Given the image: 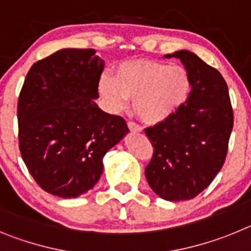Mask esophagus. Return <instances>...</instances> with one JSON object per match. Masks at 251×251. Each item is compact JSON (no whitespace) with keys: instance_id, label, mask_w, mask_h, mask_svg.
Wrapping results in <instances>:
<instances>
[{"instance_id":"1","label":"esophagus","mask_w":251,"mask_h":251,"mask_svg":"<svg viewBox=\"0 0 251 251\" xmlns=\"http://www.w3.org/2000/svg\"><path fill=\"white\" fill-rule=\"evenodd\" d=\"M127 126H128V128H129V130H132V132H137V133L142 132V128L139 127L138 124L134 123V122H128Z\"/></svg>"}]
</instances>
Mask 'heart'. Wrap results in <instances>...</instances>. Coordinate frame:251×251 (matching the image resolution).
<instances>
[{
  "mask_svg": "<svg viewBox=\"0 0 251 251\" xmlns=\"http://www.w3.org/2000/svg\"><path fill=\"white\" fill-rule=\"evenodd\" d=\"M98 92L109 112H121L127 106L128 99H133V113L143 123L158 124L186 103L191 79L185 66L178 64L136 60L121 64L114 76L101 75Z\"/></svg>",
  "mask_w": 251,
  "mask_h": 251,
  "instance_id": "b5f03b06",
  "label": "heart"
}]
</instances>
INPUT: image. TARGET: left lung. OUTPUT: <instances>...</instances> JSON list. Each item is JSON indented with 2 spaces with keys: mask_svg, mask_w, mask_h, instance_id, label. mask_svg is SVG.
Returning <instances> with one entry per match:
<instances>
[{
  "mask_svg": "<svg viewBox=\"0 0 251 251\" xmlns=\"http://www.w3.org/2000/svg\"><path fill=\"white\" fill-rule=\"evenodd\" d=\"M165 57L181 60L191 92L171 118L145 129L153 147L146 178L163 200H191L223 167L234 114L226 81L216 69L187 50Z\"/></svg>",
  "mask_w": 251,
  "mask_h": 251,
  "instance_id": "1",
  "label": "left lung"
}]
</instances>
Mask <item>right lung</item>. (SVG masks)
<instances>
[{"instance_id": "obj_1", "label": "right lung", "mask_w": 251, "mask_h": 251, "mask_svg": "<svg viewBox=\"0 0 251 251\" xmlns=\"http://www.w3.org/2000/svg\"><path fill=\"white\" fill-rule=\"evenodd\" d=\"M104 61L63 49L31 66L17 103L20 152L40 187L73 199L94 187L103 157L129 129L95 103Z\"/></svg>"}]
</instances>
